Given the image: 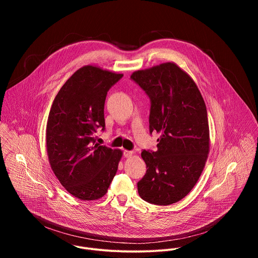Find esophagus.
<instances>
[{
	"instance_id": "34e87169",
	"label": "esophagus",
	"mask_w": 258,
	"mask_h": 258,
	"mask_svg": "<svg viewBox=\"0 0 258 258\" xmlns=\"http://www.w3.org/2000/svg\"><path fill=\"white\" fill-rule=\"evenodd\" d=\"M134 155V152L133 151H128V150H124L123 151V156L125 157V158H130V157H132Z\"/></svg>"
}]
</instances>
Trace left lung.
<instances>
[{
	"mask_svg": "<svg viewBox=\"0 0 258 258\" xmlns=\"http://www.w3.org/2000/svg\"><path fill=\"white\" fill-rule=\"evenodd\" d=\"M131 79L150 97V133L161 135L156 152L141 154L147 171L138 192L147 202L170 205L191 192L204 169L210 147L205 102L174 62L137 70Z\"/></svg>",
	"mask_w": 258,
	"mask_h": 258,
	"instance_id": "left-lung-1",
	"label": "left lung"
}]
</instances>
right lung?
Segmentation results:
<instances>
[{
  "label": "right lung",
  "instance_id": "obj_1",
  "mask_svg": "<svg viewBox=\"0 0 258 258\" xmlns=\"http://www.w3.org/2000/svg\"><path fill=\"white\" fill-rule=\"evenodd\" d=\"M122 77L96 65L83 66L51 106L46 127L49 162L61 185L78 199L102 198L117 171L122 151L100 146L95 138L105 127L107 92Z\"/></svg>",
  "mask_w": 258,
  "mask_h": 258
}]
</instances>
